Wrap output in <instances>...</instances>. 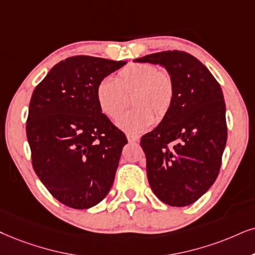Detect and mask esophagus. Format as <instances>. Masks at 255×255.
Masks as SVG:
<instances>
[{
  "mask_svg": "<svg viewBox=\"0 0 255 255\" xmlns=\"http://www.w3.org/2000/svg\"><path fill=\"white\" fill-rule=\"evenodd\" d=\"M127 140L128 142L129 143H135V142H138L140 141V138H138V136H134V135H127Z\"/></svg>",
  "mask_w": 255,
  "mask_h": 255,
  "instance_id": "34e87169",
  "label": "esophagus"
}]
</instances>
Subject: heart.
<instances>
[{"label": "heart", "instance_id": "b5f03b06", "mask_svg": "<svg viewBox=\"0 0 255 255\" xmlns=\"http://www.w3.org/2000/svg\"><path fill=\"white\" fill-rule=\"evenodd\" d=\"M130 106L118 126L130 135L147 130L154 120L161 121L172 108L175 87L170 74L157 70L150 63H133L118 73L115 79L106 77L96 86L99 108L106 117L117 120L124 112L126 95H130Z\"/></svg>", "mask_w": 255, "mask_h": 255}]
</instances>
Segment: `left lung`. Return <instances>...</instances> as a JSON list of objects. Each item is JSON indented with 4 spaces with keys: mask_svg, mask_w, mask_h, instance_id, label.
Listing matches in <instances>:
<instances>
[{
    "mask_svg": "<svg viewBox=\"0 0 255 255\" xmlns=\"http://www.w3.org/2000/svg\"><path fill=\"white\" fill-rule=\"evenodd\" d=\"M134 61L159 64L174 81L172 108L140 143L154 194L173 207L188 206L211 188L220 170L227 141L221 87L204 64L185 51H161Z\"/></svg>",
    "mask_w": 255,
    "mask_h": 255,
    "instance_id": "left-lung-1",
    "label": "left lung"
}]
</instances>
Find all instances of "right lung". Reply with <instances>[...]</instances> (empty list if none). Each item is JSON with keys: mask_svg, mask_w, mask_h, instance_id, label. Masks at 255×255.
Returning a JSON list of instances; mask_svg holds the SVG:
<instances>
[{"mask_svg": "<svg viewBox=\"0 0 255 255\" xmlns=\"http://www.w3.org/2000/svg\"><path fill=\"white\" fill-rule=\"evenodd\" d=\"M127 63L93 56L61 61L35 88L27 137L35 173L51 195L75 209L111 191L126 135L102 114L98 83Z\"/></svg>", "mask_w": 255, "mask_h": 255, "instance_id": "add662e5", "label": "right lung"}]
</instances>
